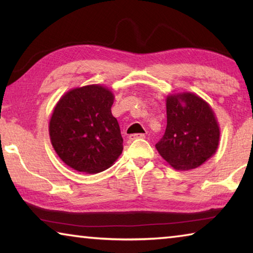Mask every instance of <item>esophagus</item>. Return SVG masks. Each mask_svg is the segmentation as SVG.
<instances>
[{
    "instance_id": "esophagus-1",
    "label": "esophagus",
    "mask_w": 253,
    "mask_h": 253,
    "mask_svg": "<svg viewBox=\"0 0 253 253\" xmlns=\"http://www.w3.org/2000/svg\"><path fill=\"white\" fill-rule=\"evenodd\" d=\"M138 138H145V134H132L129 135V140H135Z\"/></svg>"
}]
</instances>
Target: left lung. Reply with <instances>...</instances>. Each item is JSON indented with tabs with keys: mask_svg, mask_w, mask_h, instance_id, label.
Returning a JSON list of instances; mask_svg holds the SVG:
<instances>
[{
	"mask_svg": "<svg viewBox=\"0 0 253 253\" xmlns=\"http://www.w3.org/2000/svg\"><path fill=\"white\" fill-rule=\"evenodd\" d=\"M168 125L155 147L177 170L199 168L215 154L220 126L209 102L194 92L169 93L166 97Z\"/></svg>",
	"mask_w": 253,
	"mask_h": 253,
	"instance_id": "8db88e82",
	"label": "left lung"
}]
</instances>
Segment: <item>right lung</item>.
Segmentation results:
<instances>
[{
	"label": "right lung",
	"mask_w": 253,
	"mask_h": 253,
	"mask_svg": "<svg viewBox=\"0 0 253 253\" xmlns=\"http://www.w3.org/2000/svg\"><path fill=\"white\" fill-rule=\"evenodd\" d=\"M115 96L106 85L72 88L55 104L49 122L52 147L66 165L85 174L109 169L123 153V137L111 114Z\"/></svg>",
	"instance_id": "1"
}]
</instances>
